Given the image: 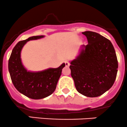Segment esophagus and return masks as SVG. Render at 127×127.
<instances>
[{
  "label": "esophagus",
  "instance_id": "34e87169",
  "mask_svg": "<svg viewBox=\"0 0 127 127\" xmlns=\"http://www.w3.org/2000/svg\"><path fill=\"white\" fill-rule=\"evenodd\" d=\"M65 66H70V64L69 63L68 61H65Z\"/></svg>",
  "mask_w": 127,
  "mask_h": 127
}]
</instances>
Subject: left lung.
Listing matches in <instances>:
<instances>
[{
	"instance_id": "left-lung-1",
	"label": "left lung",
	"mask_w": 127,
	"mask_h": 127,
	"mask_svg": "<svg viewBox=\"0 0 127 127\" xmlns=\"http://www.w3.org/2000/svg\"><path fill=\"white\" fill-rule=\"evenodd\" d=\"M86 46L82 45L76 59L70 61L71 75L78 92L90 97L99 96L114 85L118 61L112 42L102 35L86 31Z\"/></svg>"
}]
</instances>
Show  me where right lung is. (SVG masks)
I'll list each match as a JSON object with an SVG mask.
<instances>
[{
	"instance_id": "right-lung-1",
	"label": "right lung",
	"mask_w": 127,
	"mask_h": 127,
	"mask_svg": "<svg viewBox=\"0 0 127 127\" xmlns=\"http://www.w3.org/2000/svg\"><path fill=\"white\" fill-rule=\"evenodd\" d=\"M44 36H32L18 42L12 50L8 61V71L15 88L29 98L41 99L54 92L57 82L65 66L63 63L56 68H49L42 71H28L24 66L21 52L26 43L31 40L39 39Z\"/></svg>"
}]
</instances>
